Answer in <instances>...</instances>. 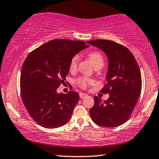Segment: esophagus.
I'll list each match as a JSON object with an SVG mask.
<instances>
[{
    "label": "esophagus",
    "instance_id": "34e87169",
    "mask_svg": "<svg viewBox=\"0 0 159 159\" xmlns=\"http://www.w3.org/2000/svg\"><path fill=\"white\" fill-rule=\"evenodd\" d=\"M79 96H80V98L83 99V98H84L85 97H86V96H88V95H87L86 93H79Z\"/></svg>",
    "mask_w": 159,
    "mask_h": 159
}]
</instances>
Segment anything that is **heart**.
I'll return each instance as SVG.
<instances>
[{
  "mask_svg": "<svg viewBox=\"0 0 159 159\" xmlns=\"http://www.w3.org/2000/svg\"><path fill=\"white\" fill-rule=\"evenodd\" d=\"M87 56L96 69H99V68L103 67L104 64V58L101 52L97 51H91V53L88 54ZM78 63H79V57L75 56L73 57L70 62L69 69L70 71L73 72L76 70ZM93 80L86 77L79 78L76 80V84L83 89H86L90 84H93Z\"/></svg>",
  "mask_w": 159,
  "mask_h": 159,
  "instance_id": "b5f03b06",
  "label": "heart"
}]
</instances>
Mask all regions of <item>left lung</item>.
<instances>
[{
    "mask_svg": "<svg viewBox=\"0 0 159 159\" xmlns=\"http://www.w3.org/2000/svg\"><path fill=\"white\" fill-rule=\"evenodd\" d=\"M106 53L108 67L106 84L101 92L109 94L107 100L94 96L90 116L97 125L117 127L131 116L141 91V75L134 55L127 48L108 40L87 41Z\"/></svg>",
    "mask_w": 159,
    "mask_h": 159,
    "instance_id": "8db88e82",
    "label": "left lung"
}]
</instances>
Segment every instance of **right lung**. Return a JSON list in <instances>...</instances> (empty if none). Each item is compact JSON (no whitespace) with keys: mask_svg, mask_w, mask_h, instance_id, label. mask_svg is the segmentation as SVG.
Masks as SVG:
<instances>
[{"mask_svg":"<svg viewBox=\"0 0 159 159\" xmlns=\"http://www.w3.org/2000/svg\"><path fill=\"white\" fill-rule=\"evenodd\" d=\"M89 47L84 41L52 40L25 58L20 73L21 98L38 124L54 129L70 120L79 94L73 91L58 93L57 89L66 80L71 59Z\"/></svg>","mask_w":159,"mask_h":159,"instance_id":"1","label":"right lung"}]
</instances>
